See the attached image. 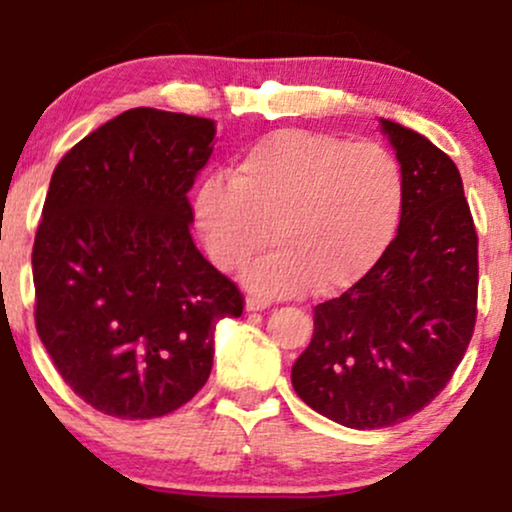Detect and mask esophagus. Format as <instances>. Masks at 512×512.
I'll use <instances>...</instances> for the list:
<instances>
[{"label": "esophagus", "mask_w": 512, "mask_h": 512, "mask_svg": "<svg viewBox=\"0 0 512 512\" xmlns=\"http://www.w3.org/2000/svg\"><path fill=\"white\" fill-rule=\"evenodd\" d=\"M269 305H272V298L248 296V301H245V310H250V313H257V310H267Z\"/></svg>", "instance_id": "esophagus-1"}]
</instances>
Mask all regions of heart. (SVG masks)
Returning a JSON list of instances; mask_svg holds the SVG:
<instances>
[{"label": "heart", "mask_w": 512, "mask_h": 512, "mask_svg": "<svg viewBox=\"0 0 512 512\" xmlns=\"http://www.w3.org/2000/svg\"><path fill=\"white\" fill-rule=\"evenodd\" d=\"M404 204L399 161L378 142L313 129H274L252 142L231 178L199 185L195 211L211 262L245 272L267 296H320L363 279L395 238Z\"/></svg>", "instance_id": "1"}]
</instances>
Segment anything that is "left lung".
Wrapping results in <instances>:
<instances>
[{
    "instance_id": "1",
    "label": "left lung",
    "mask_w": 512,
    "mask_h": 512,
    "mask_svg": "<svg viewBox=\"0 0 512 512\" xmlns=\"http://www.w3.org/2000/svg\"><path fill=\"white\" fill-rule=\"evenodd\" d=\"M404 178L397 236L339 298L315 305L296 395L337 424L395 426L440 395L477 322L479 238L460 170L414 129L380 120Z\"/></svg>"
}]
</instances>
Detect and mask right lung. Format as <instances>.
Here are the masks:
<instances>
[{
	"label": "right lung",
	"mask_w": 512,
	"mask_h": 512,
	"mask_svg": "<svg viewBox=\"0 0 512 512\" xmlns=\"http://www.w3.org/2000/svg\"><path fill=\"white\" fill-rule=\"evenodd\" d=\"M214 120L132 108L52 173L33 243L35 330L62 380L115 419H158L202 390L214 330L245 298L190 236L187 192Z\"/></svg>",
	"instance_id": "right-lung-1"
}]
</instances>
